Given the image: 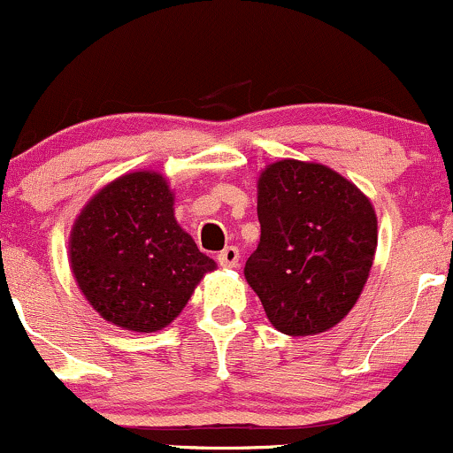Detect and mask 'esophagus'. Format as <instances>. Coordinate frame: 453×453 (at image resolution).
<instances>
[{
	"mask_svg": "<svg viewBox=\"0 0 453 453\" xmlns=\"http://www.w3.org/2000/svg\"><path fill=\"white\" fill-rule=\"evenodd\" d=\"M217 262L221 264L223 268H238V262H241V251L236 247H226L217 256Z\"/></svg>",
	"mask_w": 453,
	"mask_h": 453,
	"instance_id": "obj_1",
	"label": "esophagus"
}]
</instances>
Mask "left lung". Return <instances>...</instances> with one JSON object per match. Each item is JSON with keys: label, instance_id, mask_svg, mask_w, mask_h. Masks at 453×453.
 <instances>
[{"label": "left lung", "instance_id": "obj_1", "mask_svg": "<svg viewBox=\"0 0 453 453\" xmlns=\"http://www.w3.org/2000/svg\"><path fill=\"white\" fill-rule=\"evenodd\" d=\"M259 244L244 279L289 336L327 332L360 298L377 251V215L349 179L317 161L279 159L257 179Z\"/></svg>", "mask_w": 453, "mask_h": 453}]
</instances>
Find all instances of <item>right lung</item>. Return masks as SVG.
<instances>
[{
    "instance_id": "obj_1",
    "label": "right lung",
    "mask_w": 453,
    "mask_h": 453,
    "mask_svg": "<svg viewBox=\"0 0 453 453\" xmlns=\"http://www.w3.org/2000/svg\"><path fill=\"white\" fill-rule=\"evenodd\" d=\"M82 296L108 324L157 332L179 317L215 259L174 217V191L155 170L104 185L78 212L67 242Z\"/></svg>"
}]
</instances>
